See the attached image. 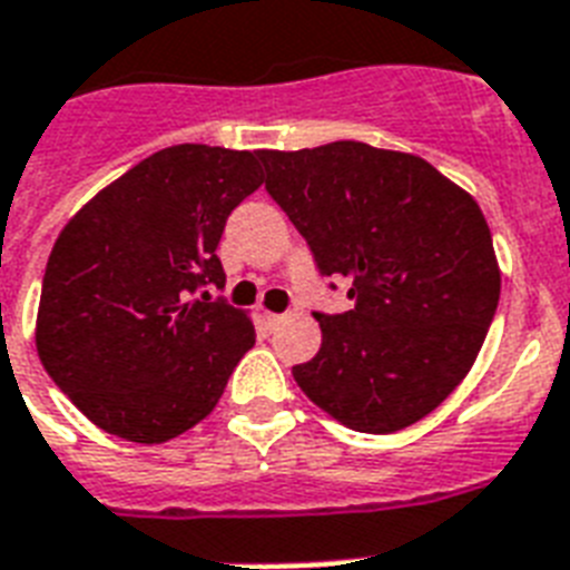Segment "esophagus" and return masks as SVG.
I'll return each instance as SVG.
<instances>
[{
	"label": "esophagus",
	"instance_id": "esophagus-1",
	"mask_svg": "<svg viewBox=\"0 0 570 570\" xmlns=\"http://www.w3.org/2000/svg\"><path fill=\"white\" fill-rule=\"evenodd\" d=\"M264 317H267V323H271V326H279V323L285 321V317H288V314H276V312H267V314H264Z\"/></svg>",
	"mask_w": 570,
	"mask_h": 570
}]
</instances>
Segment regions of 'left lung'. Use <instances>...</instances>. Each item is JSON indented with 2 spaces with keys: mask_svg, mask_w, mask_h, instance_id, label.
I'll return each mask as SVG.
<instances>
[{
  "mask_svg": "<svg viewBox=\"0 0 570 570\" xmlns=\"http://www.w3.org/2000/svg\"><path fill=\"white\" fill-rule=\"evenodd\" d=\"M258 158L321 276L347 279L353 299L344 314H314L323 344L294 380L350 430L412 426L465 380L498 312L480 206L430 161L358 140Z\"/></svg>",
  "mask_w": 570,
  "mask_h": 570,
  "instance_id": "obj_1",
  "label": "left lung"
}]
</instances>
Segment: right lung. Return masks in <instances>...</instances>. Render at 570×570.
<instances>
[{
	"label": "right lung",
	"mask_w": 570,
	"mask_h": 570,
	"mask_svg": "<svg viewBox=\"0 0 570 570\" xmlns=\"http://www.w3.org/2000/svg\"><path fill=\"white\" fill-rule=\"evenodd\" d=\"M262 185L256 153L179 144L99 190L55 240L38 308V356L99 430L161 444L217 406L256 344L212 288L229 214Z\"/></svg>",
	"instance_id": "obj_1"
}]
</instances>
